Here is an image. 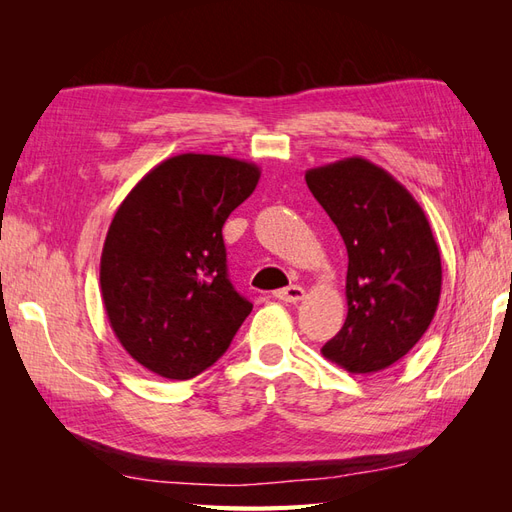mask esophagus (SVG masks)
Segmentation results:
<instances>
[{
  "label": "esophagus",
  "mask_w": 512,
  "mask_h": 512,
  "mask_svg": "<svg viewBox=\"0 0 512 512\" xmlns=\"http://www.w3.org/2000/svg\"><path fill=\"white\" fill-rule=\"evenodd\" d=\"M273 297L284 301V303H299L305 297V290L301 286H288L282 290H275Z\"/></svg>",
  "instance_id": "esophagus-1"
}]
</instances>
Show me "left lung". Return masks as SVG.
I'll list each match as a JSON object with an SVG mask.
<instances>
[{"instance_id":"left-lung-1","label":"left lung","mask_w":512,"mask_h":512,"mask_svg":"<svg viewBox=\"0 0 512 512\" xmlns=\"http://www.w3.org/2000/svg\"><path fill=\"white\" fill-rule=\"evenodd\" d=\"M305 181L348 250V316L322 354L350 374H374L406 356L436 316L438 243L414 196L365 158L309 168Z\"/></svg>"}]
</instances>
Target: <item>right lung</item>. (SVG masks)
<instances>
[{
    "label": "right lung",
    "instance_id": "add662e5",
    "mask_svg": "<svg viewBox=\"0 0 512 512\" xmlns=\"http://www.w3.org/2000/svg\"><path fill=\"white\" fill-rule=\"evenodd\" d=\"M260 168L181 153L138 181L108 226L102 301L119 344L168 380H190L228 350L252 303L226 273L222 226Z\"/></svg>",
    "mask_w": 512,
    "mask_h": 512
}]
</instances>
